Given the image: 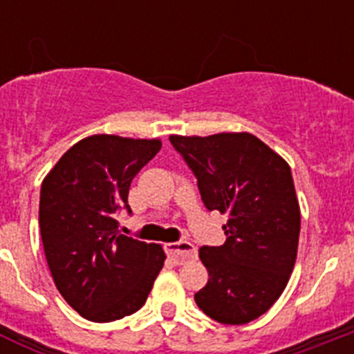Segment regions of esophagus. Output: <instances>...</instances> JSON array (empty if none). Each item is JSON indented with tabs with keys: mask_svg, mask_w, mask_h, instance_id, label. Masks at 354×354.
<instances>
[{
	"mask_svg": "<svg viewBox=\"0 0 354 354\" xmlns=\"http://www.w3.org/2000/svg\"><path fill=\"white\" fill-rule=\"evenodd\" d=\"M167 253L168 257L174 259L177 264H183V262L192 261V259L196 257V248L187 241H179V243H168Z\"/></svg>",
	"mask_w": 354,
	"mask_h": 354,
	"instance_id": "esophagus-1",
	"label": "esophagus"
}]
</instances>
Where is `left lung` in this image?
<instances>
[{
  "mask_svg": "<svg viewBox=\"0 0 354 354\" xmlns=\"http://www.w3.org/2000/svg\"><path fill=\"white\" fill-rule=\"evenodd\" d=\"M198 179L209 211L227 214L221 246H202L209 280L198 308L223 324H246L282 296L298 255L299 212L286 159L250 133L171 134Z\"/></svg>",
  "mask_w": 354,
  "mask_h": 354,
  "instance_id": "obj_1",
  "label": "left lung"
}]
</instances>
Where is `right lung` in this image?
<instances>
[{
	"label": "right lung",
	"mask_w": 354,
	"mask_h": 354,
	"mask_svg": "<svg viewBox=\"0 0 354 354\" xmlns=\"http://www.w3.org/2000/svg\"><path fill=\"white\" fill-rule=\"evenodd\" d=\"M161 149L159 138L92 134L44 177L39 223L49 271L65 301L84 319L109 323L147 301L165 264L161 245L118 230L131 180Z\"/></svg>",
	"instance_id": "1"
}]
</instances>
